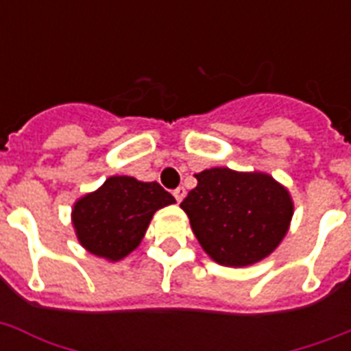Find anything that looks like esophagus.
Returning <instances> with one entry per match:
<instances>
[{
	"mask_svg": "<svg viewBox=\"0 0 351 351\" xmlns=\"http://www.w3.org/2000/svg\"><path fill=\"white\" fill-rule=\"evenodd\" d=\"M173 195H175L176 202H182L184 197H186V189H184V187H176L175 191H173Z\"/></svg>",
	"mask_w": 351,
	"mask_h": 351,
	"instance_id": "1",
	"label": "esophagus"
}]
</instances>
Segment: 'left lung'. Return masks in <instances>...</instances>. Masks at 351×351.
I'll list each match as a JSON object with an SVG mask.
<instances>
[{
	"label": "left lung",
	"instance_id": "1",
	"mask_svg": "<svg viewBox=\"0 0 351 351\" xmlns=\"http://www.w3.org/2000/svg\"><path fill=\"white\" fill-rule=\"evenodd\" d=\"M197 187L180 208L202 250L217 264L251 266L277 250L291 224L293 198L261 171L211 167L197 173Z\"/></svg>",
	"mask_w": 351,
	"mask_h": 351
}]
</instances>
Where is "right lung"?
Returning a JSON list of instances; mask_svg holds the SVG:
<instances>
[{
    "label": "right lung",
    "instance_id": "add662e5",
    "mask_svg": "<svg viewBox=\"0 0 351 351\" xmlns=\"http://www.w3.org/2000/svg\"><path fill=\"white\" fill-rule=\"evenodd\" d=\"M175 202L158 182L109 176L96 191L74 202L71 220L85 250L118 262L140 245L153 215Z\"/></svg>",
    "mask_w": 351,
    "mask_h": 351
}]
</instances>
